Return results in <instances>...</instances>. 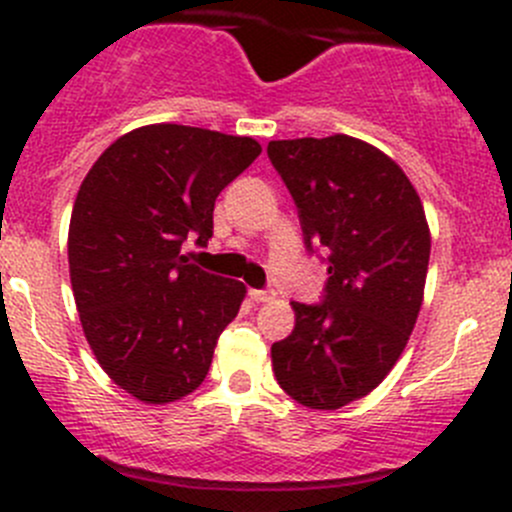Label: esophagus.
Instances as JSON below:
<instances>
[{"mask_svg":"<svg viewBox=\"0 0 512 512\" xmlns=\"http://www.w3.org/2000/svg\"><path fill=\"white\" fill-rule=\"evenodd\" d=\"M250 297L255 299V302H270V299L275 297V292H272V289H250Z\"/></svg>","mask_w":512,"mask_h":512,"instance_id":"34e87169","label":"esophagus"}]
</instances>
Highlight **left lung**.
I'll return each instance as SVG.
<instances>
[{"mask_svg": "<svg viewBox=\"0 0 512 512\" xmlns=\"http://www.w3.org/2000/svg\"><path fill=\"white\" fill-rule=\"evenodd\" d=\"M267 156L329 275L322 302H292L294 329L272 344V369L302 406L342 409L384 381L414 332L431 255L426 213L404 170L359 138L270 141Z\"/></svg>", "mask_w": 512, "mask_h": 512, "instance_id": "obj_1", "label": "left lung"}]
</instances>
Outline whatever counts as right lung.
I'll use <instances>...</instances> for the list:
<instances>
[{
  "instance_id": "obj_1",
  "label": "right lung",
  "mask_w": 512,
  "mask_h": 512,
  "mask_svg": "<svg viewBox=\"0 0 512 512\" xmlns=\"http://www.w3.org/2000/svg\"><path fill=\"white\" fill-rule=\"evenodd\" d=\"M262 153L255 138L153 123L113 141L71 210L69 272L101 369L146 404H170L208 376L245 285L188 265L180 247L213 237V210Z\"/></svg>"
}]
</instances>
